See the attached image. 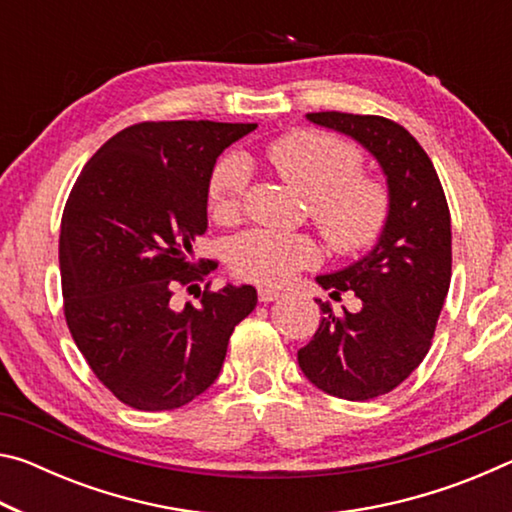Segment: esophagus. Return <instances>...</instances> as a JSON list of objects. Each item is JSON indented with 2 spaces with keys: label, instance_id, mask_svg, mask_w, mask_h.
<instances>
[{
  "label": "esophagus",
  "instance_id": "esophagus-1",
  "mask_svg": "<svg viewBox=\"0 0 512 512\" xmlns=\"http://www.w3.org/2000/svg\"><path fill=\"white\" fill-rule=\"evenodd\" d=\"M257 298H259V302H273L277 298H282V291L271 289V287H259L257 289Z\"/></svg>",
  "mask_w": 512,
  "mask_h": 512
}]
</instances>
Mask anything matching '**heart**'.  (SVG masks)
Segmentation results:
<instances>
[{
    "instance_id": "1",
    "label": "heart",
    "mask_w": 512,
    "mask_h": 512,
    "mask_svg": "<svg viewBox=\"0 0 512 512\" xmlns=\"http://www.w3.org/2000/svg\"><path fill=\"white\" fill-rule=\"evenodd\" d=\"M266 160L284 183L307 196L311 221L334 253H361L384 232L391 196L379 178L361 173L363 158L357 146L314 128H300L275 137L266 146ZM248 180L244 155L230 153L214 164L205 189L214 221L237 219ZM228 259L241 280L282 287L302 268L316 264L318 248L307 235L250 230L232 241Z\"/></svg>"
}]
</instances>
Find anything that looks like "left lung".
I'll use <instances>...</instances> for the list:
<instances>
[{
  "mask_svg": "<svg viewBox=\"0 0 512 512\" xmlns=\"http://www.w3.org/2000/svg\"><path fill=\"white\" fill-rule=\"evenodd\" d=\"M307 119L366 146L391 196L377 246L343 271L316 277L332 298L354 291L361 309L336 316L316 300L325 316L298 350L311 384L363 402L391 393L427 357L452 280V221L433 162L404 126L350 112H309Z\"/></svg>",
  "mask_w": 512,
  "mask_h": 512,
  "instance_id": "left-lung-1",
  "label": "left lung"
}]
</instances>
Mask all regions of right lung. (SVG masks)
I'll return each instance as SVG.
<instances>
[{
  "label": "right lung",
  "mask_w": 512,
  "mask_h": 512,
  "mask_svg": "<svg viewBox=\"0 0 512 512\" xmlns=\"http://www.w3.org/2000/svg\"><path fill=\"white\" fill-rule=\"evenodd\" d=\"M257 124L142 121L101 146L69 192L60 223L65 320L76 348L119 402L180 409L219 377L228 341L257 305L244 284L198 291L214 271L194 259L207 230V178L216 158Z\"/></svg>",
  "instance_id": "1"
}]
</instances>
